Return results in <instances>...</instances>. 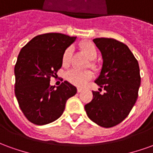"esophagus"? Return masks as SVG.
Listing matches in <instances>:
<instances>
[{"label": "esophagus", "mask_w": 153, "mask_h": 153, "mask_svg": "<svg viewBox=\"0 0 153 153\" xmlns=\"http://www.w3.org/2000/svg\"><path fill=\"white\" fill-rule=\"evenodd\" d=\"M82 91H83V89H82L81 88H77V92H78V93H81Z\"/></svg>", "instance_id": "1"}]
</instances>
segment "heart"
I'll list each match as a JSON object with an SVG mask.
<instances>
[{
	"instance_id": "heart-1",
	"label": "heart",
	"mask_w": 153,
	"mask_h": 153,
	"mask_svg": "<svg viewBox=\"0 0 153 153\" xmlns=\"http://www.w3.org/2000/svg\"><path fill=\"white\" fill-rule=\"evenodd\" d=\"M80 47L83 51V53L86 55V56L92 60L90 62V66L93 68V70H98V65L97 64L93 61L97 56V50L96 46L89 41H84L80 44ZM73 52V47H68L64 51L62 54V65L64 67H68L70 64L71 60V56ZM93 74L91 70H84V71H80L77 70H71L68 71L66 74V79L72 83L74 85L78 87H83L86 84L89 80L93 79Z\"/></svg>"
}]
</instances>
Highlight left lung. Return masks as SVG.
<instances>
[{
	"mask_svg": "<svg viewBox=\"0 0 153 153\" xmlns=\"http://www.w3.org/2000/svg\"><path fill=\"white\" fill-rule=\"evenodd\" d=\"M102 55V68L95 83L105 93L93 91V100L84 106L88 118L104 128L121 123L134 106L141 83L138 60L121 42L95 38ZM100 91H101L99 88Z\"/></svg>",
	"mask_w": 153,
	"mask_h": 153,
	"instance_id": "left-lung-1",
	"label": "left lung"
}]
</instances>
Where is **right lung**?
Here are the masks:
<instances>
[{"instance_id":"obj_1","label":"right lung","mask_w":153,"mask_h":153,"mask_svg":"<svg viewBox=\"0 0 153 153\" xmlns=\"http://www.w3.org/2000/svg\"><path fill=\"white\" fill-rule=\"evenodd\" d=\"M76 37L50 33L38 35L19 51L15 66V93L25 117L37 125L55 121L77 88L69 82L55 88L51 77L62 66V54Z\"/></svg>"}]
</instances>
